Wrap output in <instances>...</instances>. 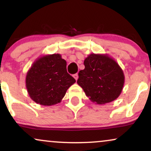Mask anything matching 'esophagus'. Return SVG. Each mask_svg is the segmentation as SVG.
<instances>
[{
  "mask_svg": "<svg viewBox=\"0 0 151 151\" xmlns=\"http://www.w3.org/2000/svg\"><path fill=\"white\" fill-rule=\"evenodd\" d=\"M73 77H74V78H75V79L77 80L78 79V73H76V74H74L73 75Z\"/></svg>",
  "mask_w": 151,
  "mask_h": 151,
  "instance_id": "esophagus-1",
  "label": "esophagus"
}]
</instances>
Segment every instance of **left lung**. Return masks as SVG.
<instances>
[{
    "instance_id": "8db88e82",
    "label": "left lung",
    "mask_w": 151,
    "mask_h": 151,
    "mask_svg": "<svg viewBox=\"0 0 151 151\" xmlns=\"http://www.w3.org/2000/svg\"><path fill=\"white\" fill-rule=\"evenodd\" d=\"M84 65L85 68L78 73L77 83L91 100L102 104L118 98L124 76L114 60L107 55L93 53L84 60Z\"/></svg>"
}]
</instances>
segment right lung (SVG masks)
Masks as SVG:
<instances>
[{"instance_id":"add662e5","label":"right lung","mask_w":151,"mask_h":151,"mask_svg":"<svg viewBox=\"0 0 151 151\" xmlns=\"http://www.w3.org/2000/svg\"><path fill=\"white\" fill-rule=\"evenodd\" d=\"M76 80L67 71V63L60 54L40 58L26 77L29 95L38 104L50 106L60 102Z\"/></svg>"}]
</instances>
